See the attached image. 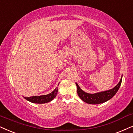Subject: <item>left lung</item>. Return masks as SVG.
Returning <instances> with one entry per match:
<instances>
[{
  "label": "left lung",
  "mask_w": 133,
  "mask_h": 133,
  "mask_svg": "<svg viewBox=\"0 0 133 133\" xmlns=\"http://www.w3.org/2000/svg\"><path fill=\"white\" fill-rule=\"evenodd\" d=\"M122 77L123 75H122V78H121L119 83L114 88L110 89V90L98 92V93L94 94L86 93L80 88L78 84L75 83L77 88V93H78L80 98L86 103L90 104H99L104 103V102L110 99L112 97H113L114 96L118 91V89L120 88L121 83H122Z\"/></svg>",
  "instance_id": "left-lung-1"
}]
</instances>
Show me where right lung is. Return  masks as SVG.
Here are the masks:
<instances>
[{
    "label": "right lung",
    "instance_id": "add662e5",
    "mask_svg": "<svg viewBox=\"0 0 133 133\" xmlns=\"http://www.w3.org/2000/svg\"><path fill=\"white\" fill-rule=\"evenodd\" d=\"M58 88H55L51 93L46 95L38 96H31L29 97H24L28 101L36 104H45L51 101L54 99V98L58 94Z\"/></svg>",
    "mask_w": 133,
    "mask_h": 133
}]
</instances>
